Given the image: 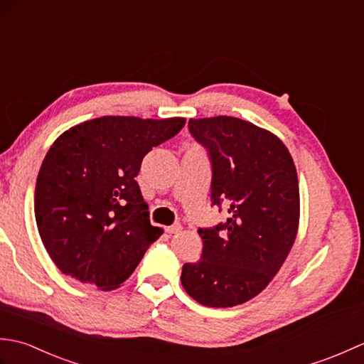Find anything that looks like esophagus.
I'll return each instance as SVG.
<instances>
[{
	"label": "esophagus",
	"instance_id": "esophagus-1",
	"mask_svg": "<svg viewBox=\"0 0 364 364\" xmlns=\"http://www.w3.org/2000/svg\"><path fill=\"white\" fill-rule=\"evenodd\" d=\"M181 225H180V223H175V225H170V227H166V231H167V233L168 235H176V233H180V231H181Z\"/></svg>",
	"mask_w": 364,
	"mask_h": 364
}]
</instances>
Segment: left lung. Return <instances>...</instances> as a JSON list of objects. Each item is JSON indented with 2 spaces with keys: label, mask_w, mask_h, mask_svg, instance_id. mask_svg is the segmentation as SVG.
I'll list each match as a JSON object with an SVG mask.
<instances>
[{
  "label": "left lung",
  "mask_w": 364,
  "mask_h": 364,
  "mask_svg": "<svg viewBox=\"0 0 364 364\" xmlns=\"http://www.w3.org/2000/svg\"><path fill=\"white\" fill-rule=\"evenodd\" d=\"M189 131L210 151L211 198L228 202L230 218L198 230L202 257L183 266L181 283L205 306H236L266 289L296 241L297 170L280 139L247 120L191 119Z\"/></svg>",
  "instance_id": "obj_1"
}]
</instances>
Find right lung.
Returning <instances> with one entry per match:
<instances>
[{
	"mask_svg": "<svg viewBox=\"0 0 364 364\" xmlns=\"http://www.w3.org/2000/svg\"><path fill=\"white\" fill-rule=\"evenodd\" d=\"M186 119L103 115L64 131L38 170L34 213L54 264L102 291L117 289L162 235L134 178L153 146Z\"/></svg>",
	"mask_w": 364,
	"mask_h": 364,
	"instance_id": "1",
	"label": "right lung"
}]
</instances>
